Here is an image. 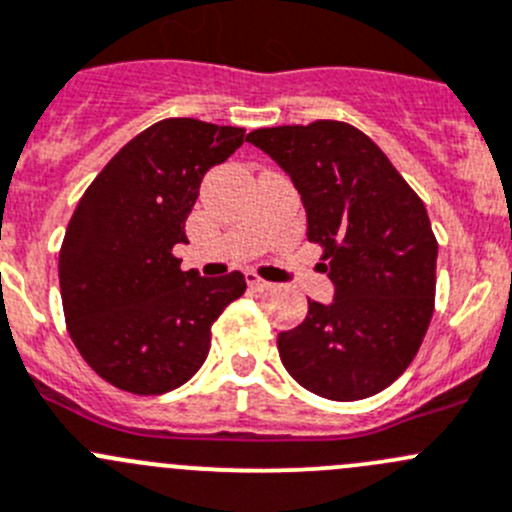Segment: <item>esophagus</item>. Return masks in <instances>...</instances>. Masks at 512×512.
I'll use <instances>...</instances> for the list:
<instances>
[{"label": "esophagus", "instance_id": "1", "mask_svg": "<svg viewBox=\"0 0 512 512\" xmlns=\"http://www.w3.org/2000/svg\"><path fill=\"white\" fill-rule=\"evenodd\" d=\"M245 280H247V285H250L252 290H257V292H265V290H270V287H272V282L262 280V277H257L255 272H247Z\"/></svg>", "mask_w": 512, "mask_h": 512}]
</instances>
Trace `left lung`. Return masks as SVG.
<instances>
[{"mask_svg": "<svg viewBox=\"0 0 512 512\" xmlns=\"http://www.w3.org/2000/svg\"><path fill=\"white\" fill-rule=\"evenodd\" d=\"M300 192L307 240L322 245L332 302L277 335L282 365L327 400L370 398L398 380L428 332L438 242L423 200L357 127L332 119L247 135Z\"/></svg>", "mask_w": 512, "mask_h": 512, "instance_id": "1", "label": "left lung"}]
</instances>
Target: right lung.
Wrapping results in <instances>:
<instances>
[{
  "instance_id": "1",
  "label": "right lung",
  "mask_w": 512,
  "mask_h": 512,
  "mask_svg": "<svg viewBox=\"0 0 512 512\" xmlns=\"http://www.w3.org/2000/svg\"><path fill=\"white\" fill-rule=\"evenodd\" d=\"M245 130L172 117L130 140L79 200L59 250L64 320L87 365L135 395H162L195 375L212 322L245 292L242 272L200 277L172 255L202 177Z\"/></svg>"
}]
</instances>
